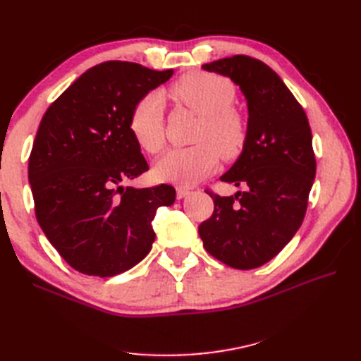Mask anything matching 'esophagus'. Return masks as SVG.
Returning <instances> with one entry per match:
<instances>
[{"label":"esophagus","instance_id":"1","mask_svg":"<svg viewBox=\"0 0 361 361\" xmlns=\"http://www.w3.org/2000/svg\"><path fill=\"white\" fill-rule=\"evenodd\" d=\"M190 192H191V191H190L188 188H185V187H178V190H176L178 199H183V197H187V195H188Z\"/></svg>","mask_w":361,"mask_h":361}]
</instances>
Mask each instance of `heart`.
I'll list each match as a JSON object with an SVG mask.
<instances>
[{"label":"heart","mask_w":361,"mask_h":361,"mask_svg":"<svg viewBox=\"0 0 361 361\" xmlns=\"http://www.w3.org/2000/svg\"><path fill=\"white\" fill-rule=\"evenodd\" d=\"M171 96L179 104L200 116L194 141L197 145L171 149L155 166L161 180L194 185L216 166L220 154L235 158L241 154L248 125L235 105L236 90L224 76L209 72H190L171 87ZM129 130L138 146L147 154L164 147V97L154 92L141 97L129 116Z\"/></svg>","instance_id":"obj_1"}]
</instances>
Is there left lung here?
Wrapping results in <instances>:
<instances>
[{"label":"left lung","mask_w":361,"mask_h":361,"mask_svg":"<svg viewBox=\"0 0 361 361\" xmlns=\"http://www.w3.org/2000/svg\"><path fill=\"white\" fill-rule=\"evenodd\" d=\"M228 76L244 93L248 138L223 182L244 191L221 197L207 190L214 214L199 226L207 253L236 269L276 257L300 228L316 174L307 116L264 61L233 56L202 66Z\"/></svg>","instance_id":"8db88e82"}]
</instances>
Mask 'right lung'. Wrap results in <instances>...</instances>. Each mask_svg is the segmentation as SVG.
Wrapping results in <instances>:
<instances>
[{"label":"right lung","mask_w":361,"mask_h":361,"mask_svg":"<svg viewBox=\"0 0 361 361\" xmlns=\"http://www.w3.org/2000/svg\"><path fill=\"white\" fill-rule=\"evenodd\" d=\"M129 61L84 72L43 114L28 159L36 218L60 256L87 276L113 277L143 260L171 185L125 187L149 170L129 130L134 105L170 80Z\"/></svg>","instance_id":"right-lung-1"}]
</instances>
